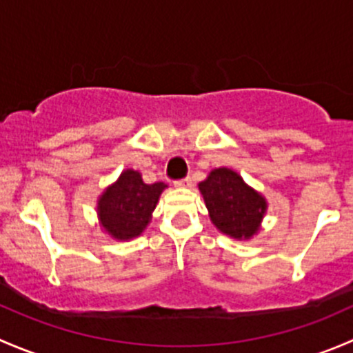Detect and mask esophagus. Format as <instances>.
I'll use <instances>...</instances> for the list:
<instances>
[{"instance_id":"esophagus-1","label":"esophagus","mask_w":353,"mask_h":353,"mask_svg":"<svg viewBox=\"0 0 353 353\" xmlns=\"http://www.w3.org/2000/svg\"><path fill=\"white\" fill-rule=\"evenodd\" d=\"M176 186L177 188H190L191 186V177L186 176V177H183V179L176 181Z\"/></svg>"}]
</instances>
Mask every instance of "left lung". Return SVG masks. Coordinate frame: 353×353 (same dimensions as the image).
<instances>
[{
  "label": "left lung",
  "mask_w": 353,
  "mask_h": 353,
  "mask_svg": "<svg viewBox=\"0 0 353 353\" xmlns=\"http://www.w3.org/2000/svg\"><path fill=\"white\" fill-rule=\"evenodd\" d=\"M208 208L210 220L220 232L234 239H251L256 236L268 203L265 196L244 183L232 169H213L198 184Z\"/></svg>",
  "instance_id": "left-lung-1"
}]
</instances>
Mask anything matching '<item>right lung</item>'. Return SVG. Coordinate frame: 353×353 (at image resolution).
Instances as JSON below:
<instances>
[{
    "mask_svg": "<svg viewBox=\"0 0 353 353\" xmlns=\"http://www.w3.org/2000/svg\"><path fill=\"white\" fill-rule=\"evenodd\" d=\"M167 184H145L138 170L126 169L99 196L97 215L105 232L117 241L138 237L152 219Z\"/></svg>",
    "mask_w": 353,
    "mask_h": 353,
    "instance_id": "right-lung-1",
    "label": "right lung"
}]
</instances>
